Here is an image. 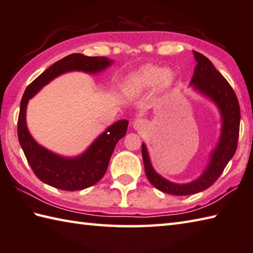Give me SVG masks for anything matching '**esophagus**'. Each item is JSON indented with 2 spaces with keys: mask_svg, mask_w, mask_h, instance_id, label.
Listing matches in <instances>:
<instances>
[{
  "mask_svg": "<svg viewBox=\"0 0 253 253\" xmlns=\"http://www.w3.org/2000/svg\"><path fill=\"white\" fill-rule=\"evenodd\" d=\"M147 126V121L144 118H136L134 122H132V128L135 130H141Z\"/></svg>",
  "mask_w": 253,
  "mask_h": 253,
  "instance_id": "esophagus-1",
  "label": "esophagus"
}]
</instances>
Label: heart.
Returning <instances> with one entry per match:
<instances>
[{"label":"heart","mask_w":253,"mask_h":253,"mask_svg":"<svg viewBox=\"0 0 253 253\" xmlns=\"http://www.w3.org/2000/svg\"><path fill=\"white\" fill-rule=\"evenodd\" d=\"M176 74L168 68L155 65H146L132 73L124 85V93L127 96H137L144 91L158 86L166 90L173 85Z\"/></svg>","instance_id":"obj_1"}]
</instances>
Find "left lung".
<instances>
[{"label":"left lung","instance_id":"left-lung-1","mask_svg":"<svg viewBox=\"0 0 253 253\" xmlns=\"http://www.w3.org/2000/svg\"><path fill=\"white\" fill-rule=\"evenodd\" d=\"M194 53L197 65L195 67L190 86L197 93L212 102L218 108L221 117V129L219 140L214 149L209 155V162L205 170L195 180L186 183L172 182L155 170L150 162L148 149L145 142L141 145L146 176L151 185L158 190L174 196H187L200 192L217 180L228 163L233 157L239 138L240 127V107L235 91L217 71L210 59L196 50Z\"/></svg>","mask_w":253,"mask_h":253}]
</instances>
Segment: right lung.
Returning a JSON list of instances; mask_svg holds the SVG:
<instances>
[{
	"mask_svg": "<svg viewBox=\"0 0 253 253\" xmlns=\"http://www.w3.org/2000/svg\"><path fill=\"white\" fill-rule=\"evenodd\" d=\"M112 64V59L104 56L89 57L83 54H71L54 63L27 86L20 105L17 136L27 162L41 181L67 191L83 190L95 185L106 172L115 146L126 135L128 121L121 119L114 123L81 155L66 157L41 146L32 137L26 125V108L29 100L45 85L62 74L70 72L98 74Z\"/></svg>",
	"mask_w": 253,
	"mask_h": 253,
	"instance_id": "obj_1",
	"label": "right lung"
}]
</instances>
